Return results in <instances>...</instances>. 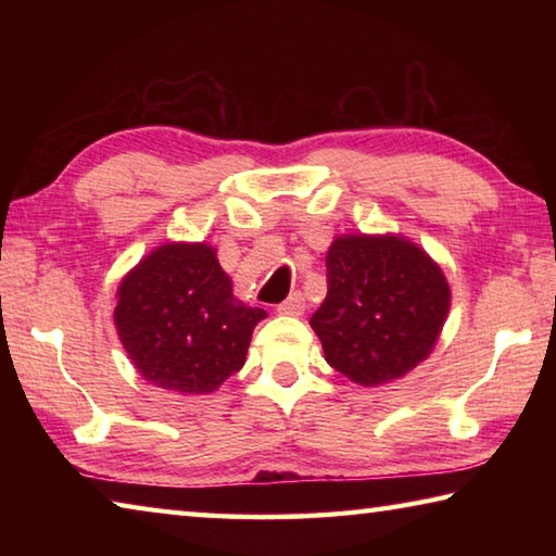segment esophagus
Masks as SVG:
<instances>
[{
  "label": "esophagus",
  "mask_w": 556,
  "mask_h": 556,
  "mask_svg": "<svg viewBox=\"0 0 556 556\" xmlns=\"http://www.w3.org/2000/svg\"><path fill=\"white\" fill-rule=\"evenodd\" d=\"M279 314L285 316H301L306 312V301H304V294L301 291H294V294H289L287 301H281V304L277 306Z\"/></svg>",
  "instance_id": "1"
}]
</instances>
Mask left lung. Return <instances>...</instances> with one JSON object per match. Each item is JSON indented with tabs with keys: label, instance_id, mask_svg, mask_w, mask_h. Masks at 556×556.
Segmentation results:
<instances>
[{
	"label": "left lung",
	"instance_id": "8db88e82",
	"mask_svg": "<svg viewBox=\"0 0 556 556\" xmlns=\"http://www.w3.org/2000/svg\"><path fill=\"white\" fill-rule=\"evenodd\" d=\"M328 294L312 316L326 363L363 388L404 378L441 336L444 271L404 235H338L326 252Z\"/></svg>",
	"mask_w": 556,
	"mask_h": 556
}]
</instances>
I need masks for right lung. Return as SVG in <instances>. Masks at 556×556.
<instances>
[{"label": "right lung", "mask_w": 556, "mask_h": 556, "mask_svg": "<svg viewBox=\"0 0 556 556\" xmlns=\"http://www.w3.org/2000/svg\"><path fill=\"white\" fill-rule=\"evenodd\" d=\"M265 308L232 294L208 242H164L119 281L115 328L147 382L211 394L244 365Z\"/></svg>", "instance_id": "right-lung-1"}]
</instances>
